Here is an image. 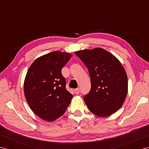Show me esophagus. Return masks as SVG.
Listing matches in <instances>:
<instances>
[{"label":"esophagus","instance_id":"1","mask_svg":"<svg viewBox=\"0 0 149 149\" xmlns=\"http://www.w3.org/2000/svg\"><path fill=\"white\" fill-rule=\"evenodd\" d=\"M74 93L77 94V95H78L79 93H80V89L79 88H77V89H74Z\"/></svg>","mask_w":149,"mask_h":149}]
</instances>
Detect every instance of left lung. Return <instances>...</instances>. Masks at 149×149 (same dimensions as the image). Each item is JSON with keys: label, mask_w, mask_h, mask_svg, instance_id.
I'll return each instance as SVG.
<instances>
[{"label": "left lung", "mask_w": 149, "mask_h": 149, "mask_svg": "<svg viewBox=\"0 0 149 149\" xmlns=\"http://www.w3.org/2000/svg\"><path fill=\"white\" fill-rule=\"evenodd\" d=\"M89 70L91 88L84 96L89 111L107 117L120 109L128 91L125 69L116 57L101 47L76 51Z\"/></svg>", "instance_id": "8db88e82"}]
</instances>
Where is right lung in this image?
I'll return each mask as SVG.
<instances>
[{
    "instance_id": "obj_1",
    "label": "right lung",
    "mask_w": 149,
    "mask_h": 149,
    "mask_svg": "<svg viewBox=\"0 0 149 149\" xmlns=\"http://www.w3.org/2000/svg\"><path fill=\"white\" fill-rule=\"evenodd\" d=\"M72 54L53 51L36 58L30 65L24 84L30 108L41 119L53 121L65 113L72 95L66 90L62 69Z\"/></svg>"
}]
</instances>
